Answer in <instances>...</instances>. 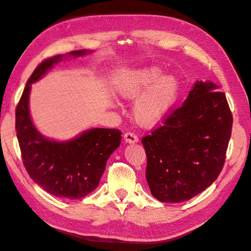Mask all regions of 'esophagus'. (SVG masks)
I'll use <instances>...</instances> for the list:
<instances>
[{
	"label": "esophagus",
	"mask_w": 251,
	"mask_h": 251,
	"mask_svg": "<svg viewBox=\"0 0 251 251\" xmlns=\"http://www.w3.org/2000/svg\"><path fill=\"white\" fill-rule=\"evenodd\" d=\"M124 138H125V141L127 142V143H135L138 141V137L137 135H135L131 132H126L125 135H124Z\"/></svg>",
	"instance_id": "1"
}]
</instances>
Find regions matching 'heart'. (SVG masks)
I'll use <instances>...</instances> for the list:
<instances>
[{
  "mask_svg": "<svg viewBox=\"0 0 251 251\" xmlns=\"http://www.w3.org/2000/svg\"><path fill=\"white\" fill-rule=\"evenodd\" d=\"M115 92L121 98H133L144 93L134 105L136 120L142 126H151L161 120L175 102L179 83L172 75H164L156 67L124 71L114 79Z\"/></svg>",
  "mask_w": 251,
  "mask_h": 251,
  "instance_id": "b5f03b06",
  "label": "heart"
}]
</instances>
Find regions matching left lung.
Returning a JSON list of instances; mask_svg holds the SVG:
<instances>
[{"instance_id":"1","label":"left lung","mask_w":251,"mask_h":251,"mask_svg":"<svg viewBox=\"0 0 251 251\" xmlns=\"http://www.w3.org/2000/svg\"><path fill=\"white\" fill-rule=\"evenodd\" d=\"M197 81L185 101L141 139L146 177L161 202L178 203L202 193L221 173L231 136L232 114L225 93Z\"/></svg>"}]
</instances>
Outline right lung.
<instances>
[{"instance_id":"add662e5","label":"right lung","mask_w":251,"mask_h":251,"mask_svg":"<svg viewBox=\"0 0 251 251\" xmlns=\"http://www.w3.org/2000/svg\"><path fill=\"white\" fill-rule=\"evenodd\" d=\"M87 50L69 55H85ZM63 55L44 59L27 80L16 109V131L25 169L35 183L47 193L67 199H81L100 184L110 155L121 141L117 128H91L77 138L56 142L37 132L29 115L28 97L31 83L40 79Z\"/></svg>"}]
</instances>
